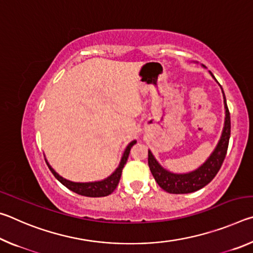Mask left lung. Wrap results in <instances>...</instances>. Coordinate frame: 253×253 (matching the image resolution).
<instances>
[{"label": "left lung", "instance_id": "1", "mask_svg": "<svg viewBox=\"0 0 253 253\" xmlns=\"http://www.w3.org/2000/svg\"><path fill=\"white\" fill-rule=\"evenodd\" d=\"M205 68V66H203ZM210 75L212 76V78L216 81L214 78V76L211 71ZM219 84V83H217ZM221 87V84H219ZM222 93H223V102H224V109H225V118H224V126L223 130L220 137V140L217 145L214 148V151L211 153V155L208 157V160L205 161L199 169H196L192 172L188 173H173L169 172L166 169L157 162V160L154 157L153 153L148 151V166L149 169L153 174L154 178L163 190L169 192L172 194H186L192 193L200 190V188L204 187L205 185L212 181L214 176L219 172L221 169L222 163H223L226 151H228L229 146V139H230V132H231V121H230V113L226 106L225 95L223 89L221 87Z\"/></svg>", "mask_w": 253, "mask_h": 253}]
</instances>
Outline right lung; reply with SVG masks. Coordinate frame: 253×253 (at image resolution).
I'll return each instance as SVG.
<instances>
[{
    "label": "right lung",
    "mask_w": 253,
    "mask_h": 253,
    "mask_svg": "<svg viewBox=\"0 0 253 253\" xmlns=\"http://www.w3.org/2000/svg\"><path fill=\"white\" fill-rule=\"evenodd\" d=\"M135 144H136V140H132V142H130L127 145L126 149L124 151L122 160L119 162L118 168L115 169V172L111 173L108 177L101 179V181L85 182V183L69 181V179H66L62 176H60V175L55 172L52 168H51V165L49 164L48 161L45 160V162H46V165H48V168L51 170V173L54 175V177L57 178L60 183L63 184L67 188H69L70 191L75 192V193L79 195L89 196V198H101V196H107L111 194L115 191V188L117 187L119 179H121V176H122L123 169L126 164L128 156H129L130 148L134 146Z\"/></svg>",
    "instance_id": "add662e5"
}]
</instances>
